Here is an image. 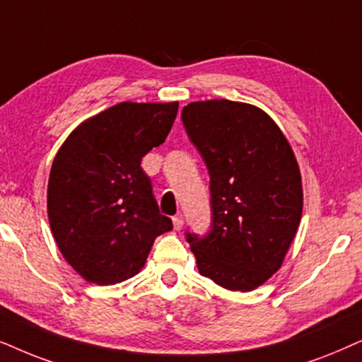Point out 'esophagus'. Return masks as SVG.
Masks as SVG:
<instances>
[{
	"label": "esophagus",
	"instance_id": "1",
	"mask_svg": "<svg viewBox=\"0 0 362 362\" xmlns=\"http://www.w3.org/2000/svg\"><path fill=\"white\" fill-rule=\"evenodd\" d=\"M172 221H173V228H175L177 231L182 230V226H184V216H182V214L173 216Z\"/></svg>",
	"mask_w": 362,
	"mask_h": 362
}]
</instances>
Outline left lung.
I'll return each mask as SVG.
<instances>
[{
  "label": "left lung",
  "mask_w": 362,
  "mask_h": 362,
  "mask_svg": "<svg viewBox=\"0 0 362 362\" xmlns=\"http://www.w3.org/2000/svg\"><path fill=\"white\" fill-rule=\"evenodd\" d=\"M182 120L210 173V233L187 231L199 272L225 290H257L281 268L301 221L295 152L252 104L199 100L185 105Z\"/></svg>",
  "instance_id": "obj_1"
}]
</instances>
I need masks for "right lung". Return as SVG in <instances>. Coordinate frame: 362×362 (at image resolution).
Listing matches in <instances>:
<instances>
[{"label": "right lung", "mask_w": 362, "mask_h": 362, "mask_svg": "<svg viewBox=\"0 0 362 362\" xmlns=\"http://www.w3.org/2000/svg\"><path fill=\"white\" fill-rule=\"evenodd\" d=\"M178 103H120L81 122L52 162L47 218L66 262L95 285L141 272L158 235L160 215L141 160L165 142Z\"/></svg>", "instance_id": "obj_1"}]
</instances>
